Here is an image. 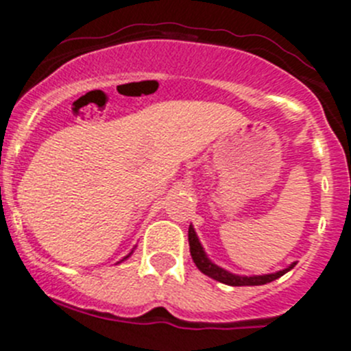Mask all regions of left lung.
I'll use <instances>...</instances> for the list:
<instances>
[{
	"mask_svg": "<svg viewBox=\"0 0 351 351\" xmlns=\"http://www.w3.org/2000/svg\"><path fill=\"white\" fill-rule=\"evenodd\" d=\"M189 245H191V254H192V260H194L195 267H197L204 275H208V277H211V279L218 280V282H221V284H227V286H263V284H268V282H271V280L282 277L284 274H287V271H289L291 268L296 265V263H291L287 268L275 271V274H265V275L232 274V271L218 267V265L213 263V261L209 260L192 225L189 227Z\"/></svg>",
	"mask_w": 351,
	"mask_h": 351,
	"instance_id": "obj_1",
	"label": "left lung"
}]
</instances>
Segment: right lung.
Returning a JSON list of instances; mask_svg holds the SVG:
<instances>
[{
	"mask_svg": "<svg viewBox=\"0 0 351 351\" xmlns=\"http://www.w3.org/2000/svg\"><path fill=\"white\" fill-rule=\"evenodd\" d=\"M131 254H133V251H131V253H130V254H128V256H124V258H123V260H121V261H124V260H128V258H130V256H131ZM121 261H117V263H121Z\"/></svg>",
	"mask_w": 351,
	"mask_h": 351,
	"instance_id": "obj_1",
	"label": "right lung"
}]
</instances>
